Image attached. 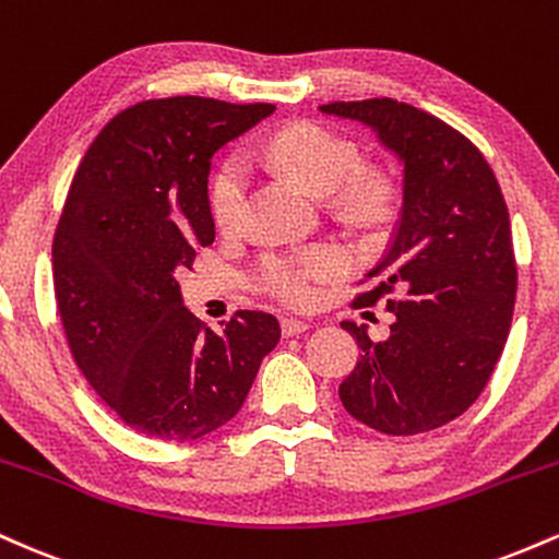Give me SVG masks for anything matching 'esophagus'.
<instances>
[{
    "label": "esophagus",
    "mask_w": 559,
    "mask_h": 559,
    "mask_svg": "<svg viewBox=\"0 0 559 559\" xmlns=\"http://www.w3.org/2000/svg\"><path fill=\"white\" fill-rule=\"evenodd\" d=\"M281 331H284V336H299V333L310 331V320L284 318V320H281Z\"/></svg>",
    "instance_id": "obj_1"
}]
</instances>
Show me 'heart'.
<instances>
[{
    "label": "heart",
    "instance_id": "heart-1",
    "mask_svg": "<svg viewBox=\"0 0 559 559\" xmlns=\"http://www.w3.org/2000/svg\"><path fill=\"white\" fill-rule=\"evenodd\" d=\"M260 157L275 170L292 176L312 194L325 197L342 189L344 204L357 213L376 207V186L355 176L360 168V152L331 128L316 123L288 126L262 144ZM243 191H247L243 165L236 157L223 159L210 181V213L217 228L230 230L239 226ZM346 267L349 260L342 249L320 243L299 254L267 258L262 262L258 281L262 292L271 294L273 299L292 307H307L320 297L325 281L338 278Z\"/></svg>",
    "mask_w": 559,
    "mask_h": 559
}]
</instances>
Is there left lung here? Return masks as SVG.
Segmentation results:
<instances>
[{"label": "left lung", "instance_id": "left-lung-1", "mask_svg": "<svg viewBox=\"0 0 559 559\" xmlns=\"http://www.w3.org/2000/svg\"><path fill=\"white\" fill-rule=\"evenodd\" d=\"M320 112L368 126L402 163V217L355 305L386 301L389 336L360 344L338 386L346 413L391 436L463 415L493 373L512 323L518 267L510 213L484 155L444 120L396 99L331 102Z\"/></svg>", "mask_w": 559, "mask_h": 559}]
</instances>
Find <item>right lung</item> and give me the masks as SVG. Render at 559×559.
<instances>
[{
    "label": "right lung",
    "instance_id": "right-lung-1",
    "mask_svg": "<svg viewBox=\"0 0 559 559\" xmlns=\"http://www.w3.org/2000/svg\"><path fill=\"white\" fill-rule=\"evenodd\" d=\"M273 105L168 96L99 131L55 230V297L75 365L133 431L194 441L234 418L278 320L241 310L221 331L183 307L178 273L215 241L210 159Z\"/></svg>",
    "mask_w": 559,
    "mask_h": 559
}]
</instances>
